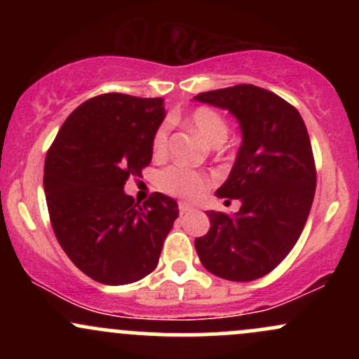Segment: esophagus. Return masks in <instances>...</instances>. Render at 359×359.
Listing matches in <instances>:
<instances>
[{
	"label": "esophagus",
	"mask_w": 359,
	"mask_h": 359,
	"mask_svg": "<svg viewBox=\"0 0 359 359\" xmlns=\"http://www.w3.org/2000/svg\"><path fill=\"white\" fill-rule=\"evenodd\" d=\"M179 211L180 214H187L189 211H192V205L187 203H179Z\"/></svg>",
	"instance_id": "obj_1"
}]
</instances>
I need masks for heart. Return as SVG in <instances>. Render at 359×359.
<instances>
[{
	"instance_id": "heart-1",
	"label": "heart",
	"mask_w": 359,
	"mask_h": 359,
	"mask_svg": "<svg viewBox=\"0 0 359 359\" xmlns=\"http://www.w3.org/2000/svg\"><path fill=\"white\" fill-rule=\"evenodd\" d=\"M189 123L212 147L222 145L226 138H228V121H226L221 113H217L212 108H205V106L196 108L191 113V116H189ZM168 131H170L168 123H162L155 130L154 138H151V151H154L155 156L165 155L168 145ZM158 187L163 192L170 194V196L192 201L203 196L205 187H208V179H205L204 174L192 170V168L172 165L160 172Z\"/></svg>"
}]
</instances>
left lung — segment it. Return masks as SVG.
<instances>
[{"mask_svg": "<svg viewBox=\"0 0 359 359\" xmlns=\"http://www.w3.org/2000/svg\"><path fill=\"white\" fill-rule=\"evenodd\" d=\"M228 109L243 143L217 197L240 199L233 216L208 211L211 228L194 245L205 270L233 282L270 273L290 253L311 212L316 163L299 111L253 84L208 90L194 97Z\"/></svg>", "mask_w": 359, "mask_h": 359, "instance_id": "obj_1", "label": "left lung"}]
</instances>
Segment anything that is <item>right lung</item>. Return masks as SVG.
<instances>
[{
	"label": "right lung",
	"instance_id": "right-lung-1",
	"mask_svg": "<svg viewBox=\"0 0 359 359\" xmlns=\"http://www.w3.org/2000/svg\"><path fill=\"white\" fill-rule=\"evenodd\" d=\"M163 118L162 97L101 94L69 114L47 151L43 189L57 241L104 285L151 273L179 216L172 197L155 192L140 205L123 191L151 162Z\"/></svg>",
	"mask_w": 359,
	"mask_h": 359
}]
</instances>
